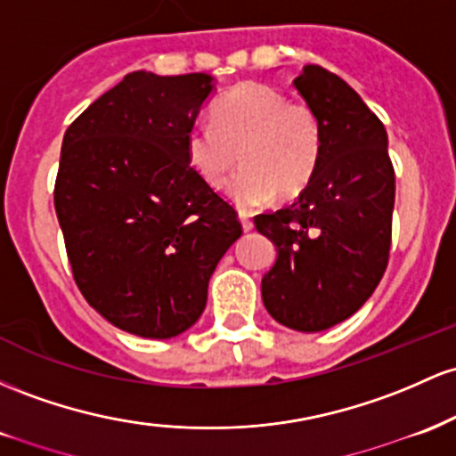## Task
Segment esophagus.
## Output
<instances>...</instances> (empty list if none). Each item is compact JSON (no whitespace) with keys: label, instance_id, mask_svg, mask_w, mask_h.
<instances>
[{"label":"esophagus","instance_id":"esophagus-1","mask_svg":"<svg viewBox=\"0 0 456 456\" xmlns=\"http://www.w3.org/2000/svg\"><path fill=\"white\" fill-rule=\"evenodd\" d=\"M239 222H241V226H243L245 232H249V230L254 228V222H252V217H249L248 213H239Z\"/></svg>","mask_w":456,"mask_h":456}]
</instances>
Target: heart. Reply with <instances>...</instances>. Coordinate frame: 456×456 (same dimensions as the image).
I'll use <instances>...</instances> for the list:
<instances>
[{
    "mask_svg": "<svg viewBox=\"0 0 456 456\" xmlns=\"http://www.w3.org/2000/svg\"><path fill=\"white\" fill-rule=\"evenodd\" d=\"M321 118L305 103H290L267 84L234 86L213 107V125L187 129L185 155L208 187L228 181L237 161L243 170L228 185L230 200L241 211L267 207L278 196H299L323 159Z\"/></svg>",
    "mask_w": 456,
    "mask_h": 456,
    "instance_id": "heart-1",
    "label": "heart"
}]
</instances>
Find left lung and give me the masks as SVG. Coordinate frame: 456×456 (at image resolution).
I'll use <instances>...</instances> for the list:
<instances>
[{"mask_svg": "<svg viewBox=\"0 0 456 456\" xmlns=\"http://www.w3.org/2000/svg\"><path fill=\"white\" fill-rule=\"evenodd\" d=\"M293 86L321 118L323 159L299 200L254 217L278 248L260 290L278 323L323 331L355 314L381 282L396 187L386 126L346 81L308 64Z\"/></svg>", "mask_w": 456, "mask_h": 456, "instance_id": "1", "label": "left lung"}]
</instances>
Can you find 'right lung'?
<instances>
[{
  "instance_id": "add662e5",
  "label": "right lung",
  "mask_w": 456,
  "mask_h": 456,
  "mask_svg": "<svg viewBox=\"0 0 456 456\" xmlns=\"http://www.w3.org/2000/svg\"><path fill=\"white\" fill-rule=\"evenodd\" d=\"M211 92V75L135 70L64 133L53 202L73 278L103 319L142 338H174L200 319L208 280L243 232L185 155Z\"/></svg>"
}]
</instances>
